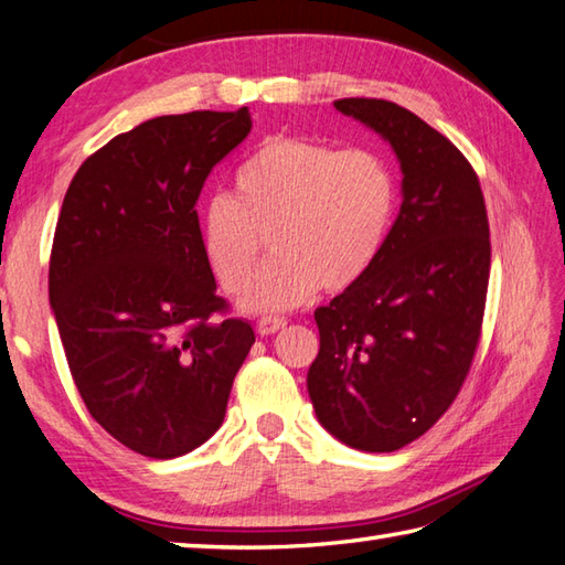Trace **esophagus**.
Wrapping results in <instances>:
<instances>
[{"instance_id": "1", "label": "esophagus", "mask_w": 565, "mask_h": 565, "mask_svg": "<svg viewBox=\"0 0 565 565\" xmlns=\"http://www.w3.org/2000/svg\"><path fill=\"white\" fill-rule=\"evenodd\" d=\"M287 327V319L285 317H260L258 319V334L260 337H268V334H275L280 332V329Z\"/></svg>"}]
</instances>
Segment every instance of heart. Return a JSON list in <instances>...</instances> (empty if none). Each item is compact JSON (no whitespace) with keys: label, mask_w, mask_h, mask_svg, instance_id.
Masks as SVG:
<instances>
[{"label":"heart","mask_w":565,"mask_h":565,"mask_svg":"<svg viewBox=\"0 0 565 565\" xmlns=\"http://www.w3.org/2000/svg\"><path fill=\"white\" fill-rule=\"evenodd\" d=\"M396 184L371 150L307 137H270L233 177V196L214 194L201 211V250L223 290L238 295L269 233L274 258L246 295L248 312H282L319 290L356 282L386 238Z\"/></svg>","instance_id":"heart-1"}]
</instances>
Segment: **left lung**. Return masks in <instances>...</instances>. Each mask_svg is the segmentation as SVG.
Listing matches in <instances>:
<instances>
[{
  "instance_id": "8db88e82",
  "label": "left lung",
  "mask_w": 565,
  "mask_h": 565,
  "mask_svg": "<svg viewBox=\"0 0 565 565\" xmlns=\"http://www.w3.org/2000/svg\"><path fill=\"white\" fill-rule=\"evenodd\" d=\"M334 108L396 152L403 204L371 268L317 307L307 391L319 423L364 452H393L452 406L480 344L489 221L472 164L418 115L379 98Z\"/></svg>"
}]
</instances>
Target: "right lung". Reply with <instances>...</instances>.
Instances as JSON below:
<instances>
[{
	"instance_id": "1",
	"label": "right lung",
	"mask_w": 565,
	"mask_h": 565,
	"mask_svg": "<svg viewBox=\"0 0 565 565\" xmlns=\"http://www.w3.org/2000/svg\"><path fill=\"white\" fill-rule=\"evenodd\" d=\"M250 113L162 115L90 154L63 199L49 300L85 408L154 460L214 435L255 342L201 250L196 201Z\"/></svg>"
}]
</instances>
